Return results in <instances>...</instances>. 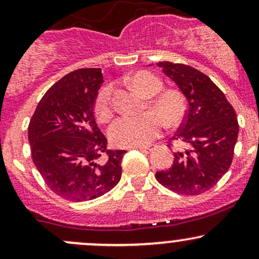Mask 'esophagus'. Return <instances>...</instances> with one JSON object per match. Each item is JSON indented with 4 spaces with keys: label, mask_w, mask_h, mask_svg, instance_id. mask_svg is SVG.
<instances>
[{
    "label": "esophagus",
    "mask_w": 259,
    "mask_h": 259,
    "mask_svg": "<svg viewBox=\"0 0 259 259\" xmlns=\"http://www.w3.org/2000/svg\"><path fill=\"white\" fill-rule=\"evenodd\" d=\"M138 148L140 151H142V152H145V153H151V152H153L154 150H156V146H154V145H151V146H140Z\"/></svg>",
    "instance_id": "obj_1"
}]
</instances>
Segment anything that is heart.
<instances>
[{
  "label": "heart",
  "instance_id": "b5f03b06",
  "mask_svg": "<svg viewBox=\"0 0 259 259\" xmlns=\"http://www.w3.org/2000/svg\"><path fill=\"white\" fill-rule=\"evenodd\" d=\"M132 84L142 96H155L150 101V107L154 112L141 115H123L113 121L109 127V138L113 144L123 147L147 145L158 136L162 129L160 115L168 125H175L185 113V102L179 92L169 90L159 94L163 89V82L154 74L135 73L132 76ZM112 85L103 86L95 100V112L99 119L103 121L108 120L112 115Z\"/></svg>",
  "mask_w": 259,
  "mask_h": 259
}]
</instances>
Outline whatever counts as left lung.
I'll use <instances>...</instances> for the list:
<instances>
[{
    "label": "left lung",
    "mask_w": 259,
    "mask_h": 259,
    "mask_svg": "<svg viewBox=\"0 0 259 259\" xmlns=\"http://www.w3.org/2000/svg\"><path fill=\"white\" fill-rule=\"evenodd\" d=\"M152 65V64H150ZM187 101L183 125L171 138L184 145L168 170L157 171L163 186L180 195H200L222 179L233 162L239 135L236 113L207 75L185 64L158 62Z\"/></svg>",
    "instance_id": "obj_1"
}]
</instances>
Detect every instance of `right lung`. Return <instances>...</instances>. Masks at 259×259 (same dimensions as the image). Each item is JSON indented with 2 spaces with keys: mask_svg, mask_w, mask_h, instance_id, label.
I'll use <instances>...</instances> for the list:
<instances>
[{
  "mask_svg": "<svg viewBox=\"0 0 259 259\" xmlns=\"http://www.w3.org/2000/svg\"><path fill=\"white\" fill-rule=\"evenodd\" d=\"M103 81L101 68L67 74L50 88L29 124L35 167L64 200H95L119 183L126 151L107 150L94 106ZM106 157L102 158V154Z\"/></svg>",
  "mask_w": 259,
  "mask_h": 259,
  "instance_id": "right-lung-1",
  "label": "right lung"
}]
</instances>
